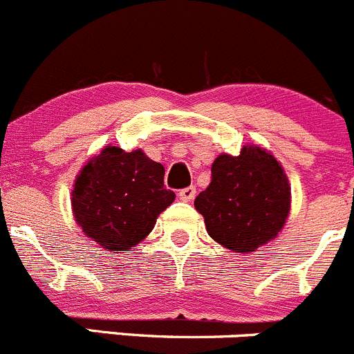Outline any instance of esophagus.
<instances>
[{
	"label": "esophagus",
	"mask_w": 354,
	"mask_h": 354,
	"mask_svg": "<svg viewBox=\"0 0 354 354\" xmlns=\"http://www.w3.org/2000/svg\"><path fill=\"white\" fill-rule=\"evenodd\" d=\"M194 196H196V187L194 186H189V187H184V189L179 191V198L183 201H191L194 200Z\"/></svg>",
	"instance_id": "34e87169"
}]
</instances>
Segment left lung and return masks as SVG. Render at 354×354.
Returning a JSON list of instances; mask_svg holds the SVG:
<instances>
[{"instance_id": "8db88e82", "label": "left lung", "mask_w": 354, "mask_h": 354, "mask_svg": "<svg viewBox=\"0 0 354 354\" xmlns=\"http://www.w3.org/2000/svg\"><path fill=\"white\" fill-rule=\"evenodd\" d=\"M217 243L248 254L280 233L290 210V187L271 153L245 146L238 156L221 154L212 180L194 200Z\"/></svg>"}]
</instances>
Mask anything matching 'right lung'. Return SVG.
<instances>
[{
    "mask_svg": "<svg viewBox=\"0 0 354 354\" xmlns=\"http://www.w3.org/2000/svg\"><path fill=\"white\" fill-rule=\"evenodd\" d=\"M163 175V165L140 149H102L74 183L73 212L83 233L114 252L144 240L158 215L175 200L174 191L165 187Z\"/></svg>",
    "mask_w": 354,
    "mask_h": 354,
    "instance_id": "right-lung-1",
    "label": "right lung"
}]
</instances>
